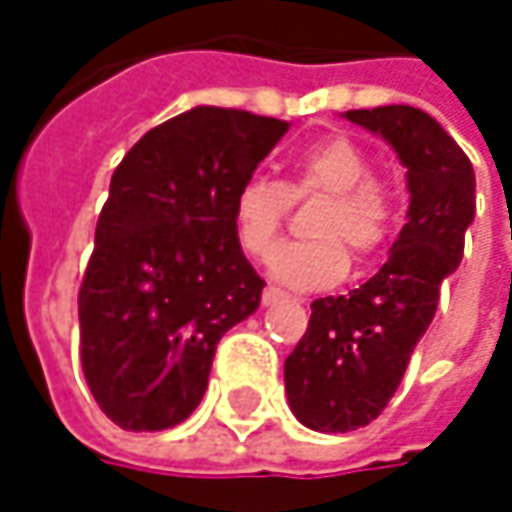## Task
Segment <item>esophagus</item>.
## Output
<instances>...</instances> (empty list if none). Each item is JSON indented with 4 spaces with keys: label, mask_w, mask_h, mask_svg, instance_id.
Segmentation results:
<instances>
[{
    "label": "esophagus",
    "mask_w": 512,
    "mask_h": 512,
    "mask_svg": "<svg viewBox=\"0 0 512 512\" xmlns=\"http://www.w3.org/2000/svg\"><path fill=\"white\" fill-rule=\"evenodd\" d=\"M281 299H287L284 290H278V287H263V296H260L263 305H275V302H281Z\"/></svg>",
    "instance_id": "1"
}]
</instances>
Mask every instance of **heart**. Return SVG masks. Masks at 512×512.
Segmentation results:
<instances>
[{
  "instance_id": "heart-1",
  "label": "heart",
  "mask_w": 512,
  "mask_h": 512,
  "mask_svg": "<svg viewBox=\"0 0 512 512\" xmlns=\"http://www.w3.org/2000/svg\"><path fill=\"white\" fill-rule=\"evenodd\" d=\"M370 156L347 136H326L290 159L287 180L249 177L231 198V225L240 249L249 257H266L278 243L287 222L290 201H308L326 195L311 219L317 240L287 243L272 260L275 281L296 290H320L338 284L350 269V252L358 257L376 255L394 225L391 192L370 177Z\"/></svg>"
}]
</instances>
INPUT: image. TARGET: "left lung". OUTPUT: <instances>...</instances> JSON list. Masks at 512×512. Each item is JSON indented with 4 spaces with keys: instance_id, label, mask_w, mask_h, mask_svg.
Here are the masks:
<instances>
[{
    "instance_id": "1",
    "label": "left lung",
    "mask_w": 512,
    "mask_h": 512,
    "mask_svg": "<svg viewBox=\"0 0 512 512\" xmlns=\"http://www.w3.org/2000/svg\"><path fill=\"white\" fill-rule=\"evenodd\" d=\"M347 121L400 156L409 210L382 269L350 296L314 299L308 329L284 361L287 403L320 433L367 427L388 406L474 219V168L436 118L415 106H379L350 109Z\"/></svg>"
}]
</instances>
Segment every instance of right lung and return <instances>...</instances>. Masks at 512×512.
<instances>
[{
    "label": "right lung",
    "instance_id": "1",
    "mask_svg": "<svg viewBox=\"0 0 512 512\" xmlns=\"http://www.w3.org/2000/svg\"><path fill=\"white\" fill-rule=\"evenodd\" d=\"M287 121L195 106L145 133L112 174L79 287V356L124 430H168L204 397L222 335L255 314L263 278L231 198Z\"/></svg>",
    "mask_w": 512,
    "mask_h": 512
}]
</instances>
